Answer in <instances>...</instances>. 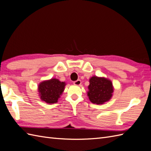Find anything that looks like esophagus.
Returning a JSON list of instances; mask_svg holds the SVG:
<instances>
[{
    "label": "esophagus",
    "mask_w": 151,
    "mask_h": 151,
    "mask_svg": "<svg viewBox=\"0 0 151 151\" xmlns=\"http://www.w3.org/2000/svg\"><path fill=\"white\" fill-rule=\"evenodd\" d=\"M73 84H75V85H77V86H79L81 84V81L79 79L77 80V81H76L73 82Z\"/></svg>",
    "instance_id": "1"
}]
</instances>
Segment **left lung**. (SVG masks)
Returning <instances> with one entry per match:
<instances>
[{
    "label": "left lung",
    "mask_w": 151,
    "mask_h": 151,
    "mask_svg": "<svg viewBox=\"0 0 151 151\" xmlns=\"http://www.w3.org/2000/svg\"><path fill=\"white\" fill-rule=\"evenodd\" d=\"M89 83L87 95L92 103L103 104L111 99L114 87L111 80L94 76L89 79Z\"/></svg>",
    "instance_id": "left-lung-1"
}]
</instances>
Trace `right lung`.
I'll return each mask as SVG.
<instances>
[{
    "mask_svg": "<svg viewBox=\"0 0 151 151\" xmlns=\"http://www.w3.org/2000/svg\"><path fill=\"white\" fill-rule=\"evenodd\" d=\"M65 85V82L56 78L43 81L38 86L40 99L49 104L57 103L64 91Z\"/></svg>",
    "mask_w": 151,
    "mask_h": 151,
    "instance_id": "obj_1",
    "label": "right lung"
}]
</instances>
